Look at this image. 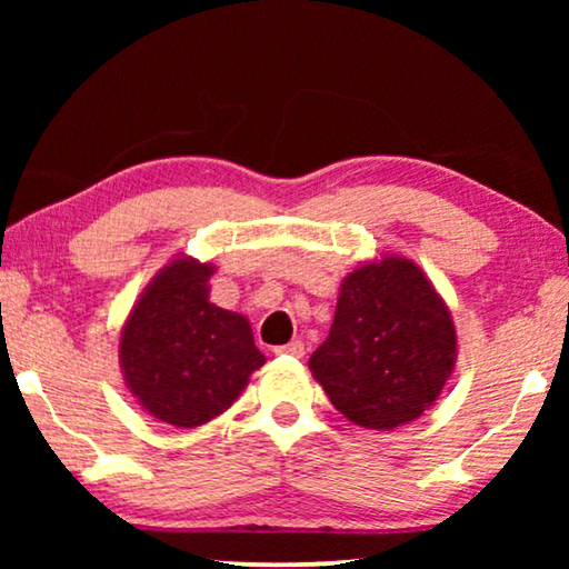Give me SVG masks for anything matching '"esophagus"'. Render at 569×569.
I'll list each match as a JSON object with an SVG mask.
<instances>
[{
    "label": "esophagus",
    "mask_w": 569,
    "mask_h": 569,
    "mask_svg": "<svg viewBox=\"0 0 569 569\" xmlns=\"http://www.w3.org/2000/svg\"><path fill=\"white\" fill-rule=\"evenodd\" d=\"M274 355H290V357H302L306 355V345H302V341H290V345H282V347H277L274 349Z\"/></svg>",
    "instance_id": "1"
}]
</instances>
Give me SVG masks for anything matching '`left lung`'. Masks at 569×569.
Returning a JSON list of instances; mask_svg holds the SVG:
<instances>
[{
  "mask_svg": "<svg viewBox=\"0 0 569 569\" xmlns=\"http://www.w3.org/2000/svg\"><path fill=\"white\" fill-rule=\"evenodd\" d=\"M450 310L403 256L365 261L341 279L329 339L308 368L333 407L368 430H396L430 409L456 368Z\"/></svg>",
  "mask_w": 569,
  "mask_h": 569,
  "instance_id": "8db88e82",
  "label": "left lung"
}]
</instances>
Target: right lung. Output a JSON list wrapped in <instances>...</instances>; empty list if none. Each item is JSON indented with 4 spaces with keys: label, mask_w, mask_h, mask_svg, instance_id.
<instances>
[{
    "label": "right lung",
    "mask_w": 569,
    "mask_h": 569,
    "mask_svg": "<svg viewBox=\"0 0 569 569\" xmlns=\"http://www.w3.org/2000/svg\"><path fill=\"white\" fill-rule=\"evenodd\" d=\"M214 263L178 256L144 287L121 326L119 365L139 407L199 427L232 407L267 357L251 323L209 300Z\"/></svg>",
    "instance_id": "add662e5"
}]
</instances>
